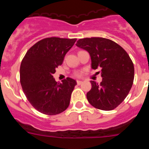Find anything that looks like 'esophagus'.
Here are the masks:
<instances>
[{
  "label": "esophagus",
  "instance_id": "1",
  "mask_svg": "<svg viewBox=\"0 0 149 149\" xmlns=\"http://www.w3.org/2000/svg\"><path fill=\"white\" fill-rule=\"evenodd\" d=\"M77 85H81V84H83V81H77Z\"/></svg>",
  "mask_w": 149,
  "mask_h": 149
}]
</instances>
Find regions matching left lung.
Instances as JSON below:
<instances>
[{"label":"left lung","mask_w":149,"mask_h":149,"mask_svg":"<svg viewBox=\"0 0 149 149\" xmlns=\"http://www.w3.org/2000/svg\"><path fill=\"white\" fill-rule=\"evenodd\" d=\"M76 45L89 54L92 68H101L102 81L99 84L90 81L92 88L86 94L88 101L99 110H113L127 97L132 87V60L120 45L105 38L81 39Z\"/></svg>","instance_id":"left-lung-1"}]
</instances>
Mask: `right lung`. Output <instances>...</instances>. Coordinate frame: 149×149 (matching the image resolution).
Segmentation results:
<instances>
[{"label":"right lung","instance_id":"add662e5","mask_svg":"<svg viewBox=\"0 0 149 149\" xmlns=\"http://www.w3.org/2000/svg\"><path fill=\"white\" fill-rule=\"evenodd\" d=\"M76 40L58 37L42 39L27 51L22 60L20 66L22 89L31 105L42 113L56 115L69 105L77 82L70 77L62 83L56 82L53 74Z\"/></svg>","mask_w":149,"mask_h":149}]
</instances>
